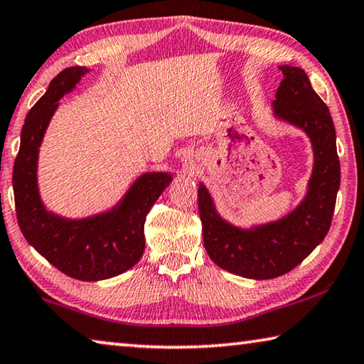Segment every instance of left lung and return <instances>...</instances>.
Masks as SVG:
<instances>
[{"mask_svg":"<svg viewBox=\"0 0 364 364\" xmlns=\"http://www.w3.org/2000/svg\"><path fill=\"white\" fill-rule=\"evenodd\" d=\"M283 81L272 103L274 116L306 132L314 168L306 197L280 220L248 229L223 220L208 189L199 184L203 247L216 266L253 280H269L293 270L325 239L341 184L336 129L325 102L306 71L282 65Z\"/></svg>","mask_w":364,"mask_h":364,"instance_id":"left-lung-1","label":"left lung"}]
</instances>
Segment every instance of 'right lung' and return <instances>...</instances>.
Masks as SVG:
<instances>
[{"instance_id":"1","label":"right lung","mask_w":364,"mask_h":364,"mask_svg":"<svg viewBox=\"0 0 364 364\" xmlns=\"http://www.w3.org/2000/svg\"><path fill=\"white\" fill-rule=\"evenodd\" d=\"M89 73L63 70L25 117L21 149L12 171L16 213L26 242L65 275L97 282L125 272L144 251V221L151 207L173 180L167 171H146L113 208L82 220H68L44 207L38 189V156L58 100Z\"/></svg>"}]
</instances>
